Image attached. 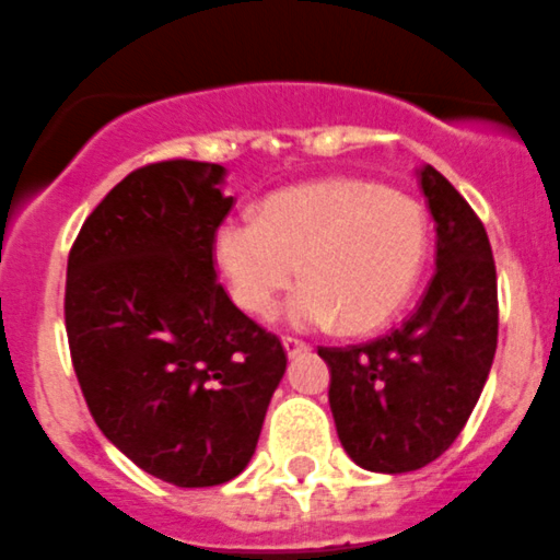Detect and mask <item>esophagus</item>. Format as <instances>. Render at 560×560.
<instances>
[{
    "label": "esophagus",
    "instance_id": "1",
    "mask_svg": "<svg viewBox=\"0 0 560 560\" xmlns=\"http://www.w3.org/2000/svg\"><path fill=\"white\" fill-rule=\"evenodd\" d=\"M284 351H287V357H290V359H295V357H301V353H306V351H310V345H306L304 339L284 337Z\"/></svg>",
    "mask_w": 560,
    "mask_h": 560
}]
</instances>
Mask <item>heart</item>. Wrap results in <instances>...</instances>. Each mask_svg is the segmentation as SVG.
<instances>
[{
  "instance_id": "obj_1",
  "label": "heart",
  "mask_w": 560,
  "mask_h": 560,
  "mask_svg": "<svg viewBox=\"0 0 560 560\" xmlns=\"http://www.w3.org/2000/svg\"><path fill=\"white\" fill-rule=\"evenodd\" d=\"M431 245L425 209L368 179L310 182L259 203L256 218H229L212 250L234 304L265 317L298 281L290 320L315 328L339 320L368 334L409 304Z\"/></svg>"
}]
</instances>
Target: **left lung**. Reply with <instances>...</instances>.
Masks as SVG:
<instances>
[{"label":"left lung","instance_id":"obj_1","mask_svg":"<svg viewBox=\"0 0 560 560\" xmlns=\"http://www.w3.org/2000/svg\"><path fill=\"white\" fill-rule=\"evenodd\" d=\"M436 270L415 315L378 339L317 348L345 453L370 472H411L467 425L498 351V270L486 229L462 192L425 165Z\"/></svg>","mask_w":560,"mask_h":560}]
</instances>
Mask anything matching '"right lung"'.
Instances as JSON below:
<instances>
[{
	"label": "right lung",
	"instance_id": "right-lung-1",
	"mask_svg": "<svg viewBox=\"0 0 560 560\" xmlns=\"http://www.w3.org/2000/svg\"><path fill=\"white\" fill-rule=\"evenodd\" d=\"M223 165L151 162L93 209L68 254L66 331L104 436L143 472L218 486L250 462L287 370L276 334L215 279Z\"/></svg>",
	"mask_w": 560,
	"mask_h": 560
}]
</instances>
